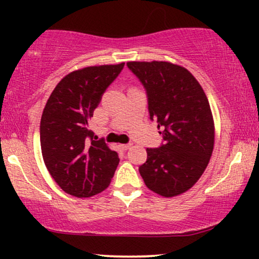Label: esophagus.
Segmentation results:
<instances>
[{
	"mask_svg": "<svg viewBox=\"0 0 259 259\" xmlns=\"http://www.w3.org/2000/svg\"><path fill=\"white\" fill-rule=\"evenodd\" d=\"M132 146L133 144H125V145H121V148H123V150H129Z\"/></svg>",
	"mask_w": 259,
	"mask_h": 259,
	"instance_id": "1",
	"label": "esophagus"
}]
</instances>
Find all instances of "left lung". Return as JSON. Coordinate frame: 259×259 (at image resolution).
I'll use <instances>...</instances> for the list:
<instances>
[{"instance_id": "8db88e82", "label": "left lung", "mask_w": 259, "mask_h": 259, "mask_svg": "<svg viewBox=\"0 0 259 259\" xmlns=\"http://www.w3.org/2000/svg\"><path fill=\"white\" fill-rule=\"evenodd\" d=\"M146 89L151 119H157L164 144L147 148L139 168L150 190L174 197L191 189L209 163L214 121L200 82L186 68L170 62H127Z\"/></svg>"}]
</instances>
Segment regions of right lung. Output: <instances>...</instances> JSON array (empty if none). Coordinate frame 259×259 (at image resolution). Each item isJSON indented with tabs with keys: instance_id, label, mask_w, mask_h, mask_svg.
Wrapping results in <instances>:
<instances>
[{
	"instance_id": "obj_1",
	"label": "right lung",
	"mask_w": 259,
	"mask_h": 259,
	"mask_svg": "<svg viewBox=\"0 0 259 259\" xmlns=\"http://www.w3.org/2000/svg\"><path fill=\"white\" fill-rule=\"evenodd\" d=\"M124 63L74 70L58 82L40 123L42 158L53 180L67 194L91 197L111 184L119 157L89 129L103 92Z\"/></svg>"
}]
</instances>
